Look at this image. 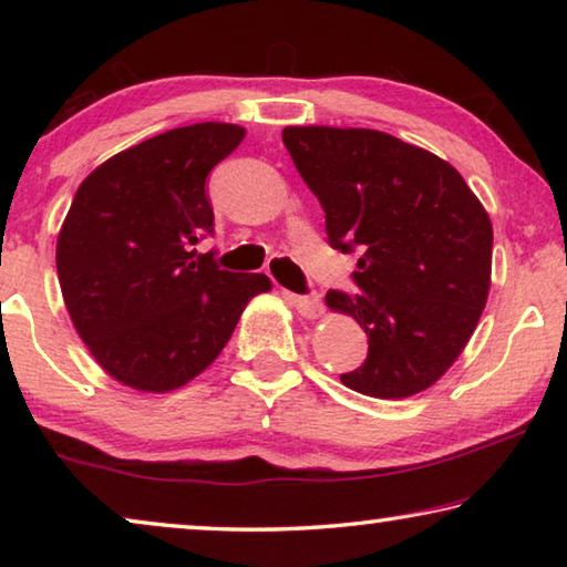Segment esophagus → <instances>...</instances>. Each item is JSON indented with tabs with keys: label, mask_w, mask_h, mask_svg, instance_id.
<instances>
[{
	"label": "esophagus",
	"mask_w": 567,
	"mask_h": 567,
	"mask_svg": "<svg viewBox=\"0 0 567 567\" xmlns=\"http://www.w3.org/2000/svg\"><path fill=\"white\" fill-rule=\"evenodd\" d=\"M290 300L295 305V310L300 312L302 318H307V320L320 318V312H322L320 295H290Z\"/></svg>",
	"instance_id": "obj_1"
}]
</instances>
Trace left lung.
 Instances as JSON below:
<instances>
[{
  "mask_svg": "<svg viewBox=\"0 0 567 567\" xmlns=\"http://www.w3.org/2000/svg\"><path fill=\"white\" fill-rule=\"evenodd\" d=\"M282 142L320 199L330 245L360 252V295L324 297L370 344L342 385L380 400L435 385L473 338L491 292L485 207L450 162L385 132L310 124L285 127Z\"/></svg>",
  "mask_w": 567,
  "mask_h": 567,
  "instance_id": "left-lung-1",
  "label": "left lung"
}]
</instances>
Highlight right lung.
<instances>
[{
	"label": "right lung",
	"instance_id": "1",
	"mask_svg": "<svg viewBox=\"0 0 567 567\" xmlns=\"http://www.w3.org/2000/svg\"><path fill=\"white\" fill-rule=\"evenodd\" d=\"M245 127L199 122L134 145L90 172L56 237L72 324L110 378L172 392L217 360L267 275L219 270L195 245L213 233L209 169Z\"/></svg>",
	"mask_w": 567,
	"mask_h": 567
}]
</instances>
